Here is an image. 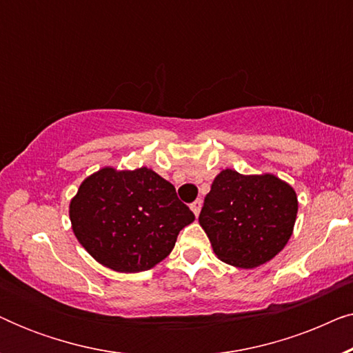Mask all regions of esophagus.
Here are the masks:
<instances>
[{"label":"esophagus","instance_id":"obj_1","mask_svg":"<svg viewBox=\"0 0 353 353\" xmlns=\"http://www.w3.org/2000/svg\"><path fill=\"white\" fill-rule=\"evenodd\" d=\"M201 207H202V199H196V201L192 202V204H191V210L194 212V215H196V216L199 215V212H201Z\"/></svg>","mask_w":353,"mask_h":353}]
</instances>
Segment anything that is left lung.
<instances>
[{
  "instance_id": "1",
  "label": "left lung",
  "mask_w": 353,
  "mask_h": 353,
  "mask_svg": "<svg viewBox=\"0 0 353 353\" xmlns=\"http://www.w3.org/2000/svg\"><path fill=\"white\" fill-rule=\"evenodd\" d=\"M297 196L274 175H216L202 205L199 223L216 257L239 268L272 260L291 238Z\"/></svg>"
}]
</instances>
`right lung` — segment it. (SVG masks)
Here are the masks:
<instances>
[{
	"label": "right lung",
	"instance_id": "obj_1",
	"mask_svg": "<svg viewBox=\"0 0 353 353\" xmlns=\"http://www.w3.org/2000/svg\"><path fill=\"white\" fill-rule=\"evenodd\" d=\"M72 228L91 257L115 272L152 268L194 220L175 186L151 168L105 167L86 178L70 202Z\"/></svg>",
	"mask_w": 353,
	"mask_h": 353
}]
</instances>
